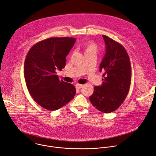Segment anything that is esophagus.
Listing matches in <instances>:
<instances>
[{"label": "esophagus", "mask_w": 156, "mask_h": 156, "mask_svg": "<svg viewBox=\"0 0 156 156\" xmlns=\"http://www.w3.org/2000/svg\"><path fill=\"white\" fill-rule=\"evenodd\" d=\"M76 88H78V89H80V88H81L82 87H83V84H78V83H77V84H76Z\"/></svg>", "instance_id": "obj_1"}]
</instances>
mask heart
I'll list each match as a JSON object with an SVG mask.
<instances>
[{
	"label": "heart",
	"instance_id": "obj_1",
	"mask_svg": "<svg viewBox=\"0 0 156 156\" xmlns=\"http://www.w3.org/2000/svg\"><path fill=\"white\" fill-rule=\"evenodd\" d=\"M83 49L85 55H96L98 52V46L94 42H87L83 46Z\"/></svg>",
	"mask_w": 156,
	"mask_h": 156
}]
</instances>
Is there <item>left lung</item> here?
Here are the masks:
<instances>
[{
	"instance_id": "left-lung-1",
	"label": "left lung",
	"mask_w": 156,
	"mask_h": 156,
	"mask_svg": "<svg viewBox=\"0 0 156 156\" xmlns=\"http://www.w3.org/2000/svg\"><path fill=\"white\" fill-rule=\"evenodd\" d=\"M106 53L100 65L103 72L100 86H95L89 97L92 105L98 110L110 113L117 110L127 95L131 83L130 59L124 47L106 35Z\"/></svg>"
}]
</instances>
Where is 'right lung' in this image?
Wrapping results in <instances>:
<instances>
[{
    "label": "right lung",
    "instance_id": "1",
    "mask_svg": "<svg viewBox=\"0 0 156 156\" xmlns=\"http://www.w3.org/2000/svg\"><path fill=\"white\" fill-rule=\"evenodd\" d=\"M76 38L53 37L35 44L26 57L24 73L28 90L39 105L49 111L57 110L71 101L75 86L56 75L66 66V56Z\"/></svg>",
    "mask_w": 156,
    "mask_h": 156
}]
</instances>
